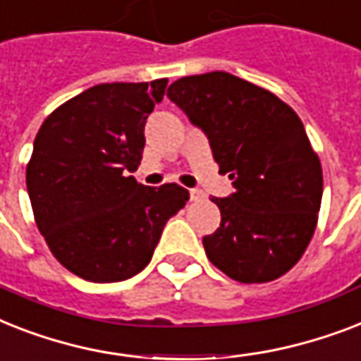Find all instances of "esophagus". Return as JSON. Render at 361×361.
Returning a JSON list of instances; mask_svg holds the SVG:
<instances>
[{
  "label": "esophagus",
  "mask_w": 361,
  "mask_h": 361,
  "mask_svg": "<svg viewBox=\"0 0 361 361\" xmlns=\"http://www.w3.org/2000/svg\"><path fill=\"white\" fill-rule=\"evenodd\" d=\"M203 197H204L203 190H199V188L190 190V199H192V201H201Z\"/></svg>",
  "instance_id": "1"
}]
</instances>
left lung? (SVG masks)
<instances>
[{
    "label": "left lung",
    "instance_id": "8db88e82",
    "mask_svg": "<svg viewBox=\"0 0 361 361\" xmlns=\"http://www.w3.org/2000/svg\"><path fill=\"white\" fill-rule=\"evenodd\" d=\"M167 99L209 137L235 192L212 197L220 227L203 238L209 261L240 283L283 276L315 233L322 169L295 109L229 72L180 78Z\"/></svg>",
    "mask_w": 361,
    "mask_h": 361
}]
</instances>
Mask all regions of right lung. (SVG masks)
Segmentation results:
<instances>
[{
  "mask_svg": "<svg viewBox=\"0 0 361 361\" xmlns=\"http://www.w3.org/2000/svg\"><path fill=\"white\" fill-rule=\"evenodd\" d=\"M167 80L100 83L46 117L25 184L40 235L66 270L94 283L140 274L164 226L190 194L178 184L143 186L137 169L145 123Z\"/></svg>",
  "mask_w": 361,
  "mask_h": 361,
  "instance_id": "add662e5",
  "label": "right lung"
}]
</instances>
